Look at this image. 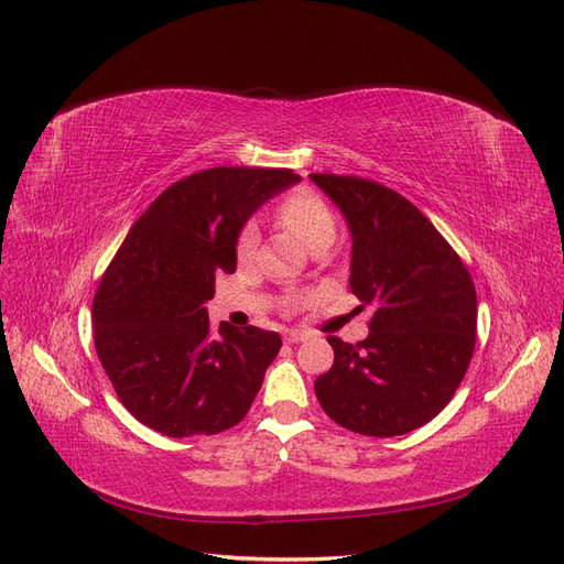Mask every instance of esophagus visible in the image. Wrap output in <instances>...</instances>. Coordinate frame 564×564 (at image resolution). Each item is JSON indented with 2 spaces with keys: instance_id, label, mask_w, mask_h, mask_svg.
Segmentation results:
<instances>
[{
  "instance_id": "34e87169",
  "label": "esophagus",
  "mask_w": 564,
  "mask_h": 564,
  "mask_svg": "<svg viewBox=\"0 0 564 564\" xmlns=\"http://www.w3.org/2000/svg\"><path fill=\"white\" fill-rule=\"evenodd\" d=\"M306 339H308L306 332H300V329L285 332V341H288V344H300V341H306Z\"/></svg>"
}]
</instances>
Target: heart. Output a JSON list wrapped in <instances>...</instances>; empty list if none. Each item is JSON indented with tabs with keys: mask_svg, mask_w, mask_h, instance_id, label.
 <instances>
[{
	"mask_svg": "<svg viewBox=\"0 0 564 564\" xmlns=\"http://www.w3.org/2000/svg\"><path fill=\"white\" fill-rule=\"evenodd\" d=\"M276 218L290 232L300 237L308 248L335 239L337 220L332 214L329 204L311 187H300V191L290 193L285 199H281L276 208ZM258 246V227L253 223H246L237 235V258L248 260L253 256Z\"/></svg>",
	"mask_w": 564,
	"mask_h": 564,
	"instance_id": "b5f03b06",
	"label": "heart"
}]
</instances>
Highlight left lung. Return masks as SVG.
Here are the masks:
<instances>
[{
  "instance_id": "left-lung-1",
  "label": "left lung",
  "mask_w": 564,
  "mask_h": 564,
  "mask_svg": "<svg viewBox=\"0 0 564 564\" xmlns=\"http://www.w3.org/2000/svg\"><path fill=\"white\" fill-rule=\"evenodd\" d=\"M350 227V290L369 308L358 344L327 337L335 362L316 398L337 425L400 436L430 423L465 379L476 344V288L453 246L406 197L337 174H311Z\"/></svg>"
}]
</instances>
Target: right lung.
<instances>
[{
    "label": "right lung",
    "instance_id": "right-lung-1",
    "mask_svg": "<svg viewBox=\"0 0 564 564\" xmlns=\"http://www.w3.org/2000/svg\"><path fill=\"white\" fill-rule=\"evenodd\" d=\"M293 170L214 166L176 181L139 216L93 300L95 350L122 406L183 440L235 427L281 348L276 332L220 323L206 302L237 269V235L297 183Z\"/></svg>",
    "mask_w": 564,
    "mask_h": 564
}]
</instances>
